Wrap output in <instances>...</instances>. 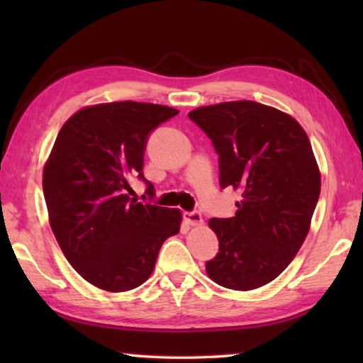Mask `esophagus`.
I'll use <instances>...</instances> for the list:
<instances>
[{
  "label": "esophagus",
  "instance_id": "34e87169",
  "mask_svg": "<svg viewBox=\"0 0 363 363\" xmlns=\"http://www.w3.org/2000/svg\"><path fill=\"white\" fill-rule=\"evenodd\" d=\"M184 219H186V223L189 225H201L203 224V218H201V214L199 211H192V213H184Z\"/></svg>",
  "mask_w": 363,
  "mask_h": 363
}]
</instances>
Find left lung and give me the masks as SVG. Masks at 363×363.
<instances>
[{"mask_svg":"<svg viewBox=\"0 0 363 363\" xmlns=\"http://www.w3.org/2000/svg\"><path fill=\"white\" fill-rule=\"evenodd\" d=\"M219 155L220 187L240 190L237 213L210 219L219 253L206 262L218 285L248 291L284 272L303 247L320 195V169L303 126L255 101L189 112Z\"/></svg>","mask_w":363,"mask_h":363,"instance_id":"1","label":"left lung"}]
</instances>
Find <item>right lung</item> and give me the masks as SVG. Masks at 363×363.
I'll list each match as a JSON object with an SVG mask.
<instances>
[{
	"label": "right lung",
	"instance_id": "add662e5",
	"mask_svg": "<svg viewBox=\"0 0 363 363\" xmlns=\"http://www.w3.org/2000/svg\"><path fill=\"white\" fill-rule=\"evenodd\" d=\"M177 113L134 101L83 107L60 128L46 160L49 224L70 266L101 290L143 285L163 242L181 229V210L138 203L128 195L131 177H144L149 133Z\"/></svg>",
	"mask_w": 363,
	"mask_h": 363
}]
</instances>
